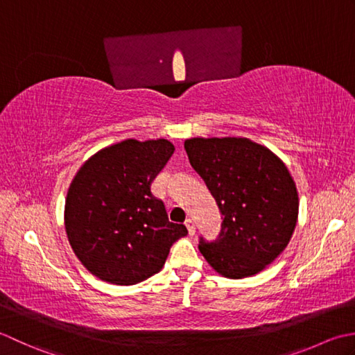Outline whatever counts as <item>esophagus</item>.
<instances>
[{"label":"esophagus","mask_w":355,"mask_h":355,"mask_svg":"<svg viewBox=\"0 0 355 355\" xmlns=\"http://www.w3.org/2000/svg\"><path fill=\"white\" fill-rule=\"evenodd\" d=\"M185 227L188 228V233H190L191 236L196 233V225H194V220L193 219H187L185 220Z\"/></svg>","instance_id":"esophagus-1"}]
</instances>
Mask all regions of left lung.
<instances>
[{
	"mask_svg": "<svg viewBox=\"0 0 355 355\" xmlns=\"http://www.w3.org/2000/svg\"><path fill=\"white\" fill-rule=\"evenodd\" d=\"M184 146L223 216L219 237H200L199 251L223 277L254 276L286 248L297 223L299 194L286 165L247 137H191Z\"/></svg>",
	"mask_w": 355,
	"mask_h": 355,
	"instance_id": "obj_1",
	"label": "left lung"
}]
</instances>
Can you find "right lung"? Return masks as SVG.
<instances>
[{
  "label": "right lung",
  "instance_id": "1",
  "mask_svg": "<svg viewBox=\"0 0 355 355\" xmlns=\"http://www.w3.org/2000/svg\"><path fill=\"white\" fill-rule=\"evenodd\" d=\"M167 139H125L87 159L69 187L64 223L87 270L114 285H135L162 270L171 245L188 234L168 220L150 185L168 162Z\"/></svg>",
  "mask_w": 355,
  "mask_h": 355
}]
</instances>
